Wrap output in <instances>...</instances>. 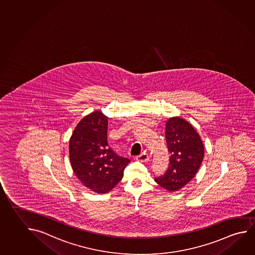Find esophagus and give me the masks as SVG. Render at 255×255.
Returning <instances> with one entry per match:
<instances>
[{"label": "esophagus", "instance_id": "34e87169", "mask_svg": "<svg viewBox=\"0 0 255 255\" xmlns=\"http://www.w3.org/2000/svg\"><path fill=\"white\" fill-rule=\"evenodd\" d=\"M149 159H150L149 155L145 153V152H142L140 155L136 157V160H138V161H141V162H147Z\"/></svg>", "mask_w": 255, "mask_h": 255}]
</instances>
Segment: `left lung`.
Masks as SVG:
<instances>
[{
	"label": "left lung",
	"instance_id": "left-lung-1",
	"mask_svg": "<svg viewBox=\"0 0 255 255\" xmlns=\"http://www.w3.org/2000/svg\"><path fill=\"white\" fill-rule=\"evenodd\" d=\"M166 141L170 152L169 166L156 183L170 192L181 189L198 172L204 155L203 141L194 127L179 117L166 122Z\"/></svg>",
	"mask_w": 255,
	"mask_h": 255
}]
</instances>
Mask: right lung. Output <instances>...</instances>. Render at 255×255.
<instances>
[{"instance_id":"1","label":"right lung","mask_w":255,"mask_h":255,"mask_svg":"<svg viewBox=\"0 0 255 255\" xmlns=\"http://www.w3.org/2000/svg\"><path fill=\"white\" fill-rule=\"evenodd\" d=\"M108 117L95 111L84 117L69 139V160L75 175L84 186L105 194L118 185L130 160L109 147Z\"/></svg>"}]
</instances>
